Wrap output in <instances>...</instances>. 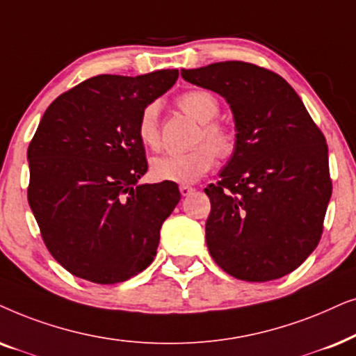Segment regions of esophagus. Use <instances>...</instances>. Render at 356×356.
I'll list each match as a JSON object with an SVG mask.
<instances>
[{"label":"esophagus","instance_id":"obj_1","mask_svg":"<svg viewBox=\"0 0 356 356\" xmlns=\"http://www.w3.org/2000/svg\"><path fill=\"white\" fill-rule=\"evenodd\" d=\"M179 191H181L182 197H187V195H191V193L195 191V188H193L192 186H188V184H182V186L179 187Z\"/></svg>","mask_w":356,"mask_h":356}]
</instances>
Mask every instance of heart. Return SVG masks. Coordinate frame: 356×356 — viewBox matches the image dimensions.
Segmentation results:
<instances>
[{"label": "heart", "instance_id": "1", "mask_svg": "<svg viewBox=\"0 0 356 356\" xmlns=\"http://www.w3.org/2000/svg\"><path fill=\"white\" fill-rule=\"evenodd\" d=\"M181 111L202 123L198 138L208 145H198L184 153H168L151 161V175L156 181L192 184L207 174L218 158H229L236 149V135L225 123L216 122L220 102L207 89H191L177 97ZM138 136L146 148L156 149L159 146L158 104H148L141 111L138 120Z\"/></svg>", "mask_w": 356, "mask_h": 356}]
</instances>
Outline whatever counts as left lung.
<instances>
[{"instance_id": "1", "label": "left lung", "mask_w": 356, "mask_h": 356, "mask_svg": "<svg viewBox=\"0 0 356 356\" xmlns=\"http://www.w3.org/2000/svg\"><path fill=\"white\" fill-rule=\"evenodd\" d=\"M181 74L225 97L238 131L221 181L205 188L210 255L238 280L285 277L324 229L332 195L324 135L295 89L262 66L220 61Z\"/></svg>"}]
</instances>
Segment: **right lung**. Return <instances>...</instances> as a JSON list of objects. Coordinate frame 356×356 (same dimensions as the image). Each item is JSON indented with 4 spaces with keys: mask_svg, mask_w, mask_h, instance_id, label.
<instances>
[{
    "mask_svg": "<svg viewBox=\"0 0 356 356\" xmlns=\"http://www.w3.org/2000/svg\"><path fill=\"white\" fill-rule=\"evenodd\" d=\"M177 78V70L94 76L42 117L27 149V200L49 252L74 277L113 285L153 262L181 192L138 184L148 170L138 120Z\"/></svg>",
    "mask_w": 356,
    "mask_h": 356,
    "instance_id": "1",
    "label": "right lung"
}]
</instances>
